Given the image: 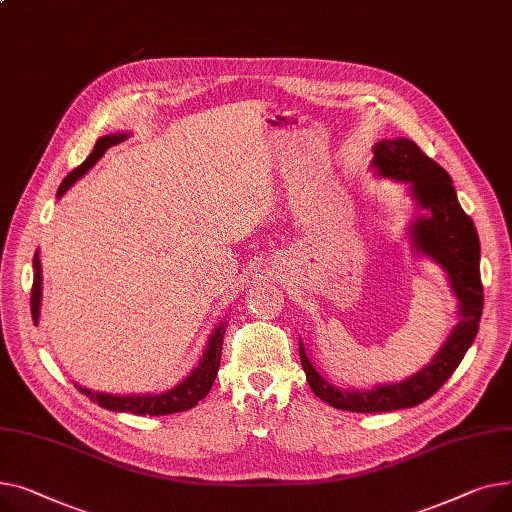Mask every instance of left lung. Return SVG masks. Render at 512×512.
Returning a JSON list of instances; mask_svg holds the SVG:
<instances>
[{
    "instance_id": "obj_1",
    "label": "left lung",
    "mask_w": 512,
    "mask_h": 512,
    "mask_svg": "<svg viewBox=\"0 0 512 512\" xmlns=\"http://www.w3.org/2000/svg\"><path fill=\"white\" fill-rule=\"evenodd\" d=\"M372 163L380 175L407 182L417 204L430 210V217H419L411 225L413 246L446 270L450 287L459 299L461 320L434 362L422 372L403 382L382 384L372 390H345L328 384L312 366L304 345L299 343V359L314 395L330 407L355 413L407 409L430 399L461 364L477 335L484 310L479 237L471 217L457 200L450 175L409 138L380 140L374 146Z\"/></svg>"
}]
</instances>
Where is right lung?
Segmentation results:
<instances>
[{
  "label": "right lung",
  "instance_id": "right-lung-1",
  "mask_svg": "<svg viewBox=\"0 0 512 512\" xmlns=\"http://www.w3.org/2000/svg\"><path fill=\"white\" fill-rule=\"evenodd\" d=\"M124 138H128V136L126 134H111V136L99 138L93 148V153L86 157V161L80 163L74 171H70L66 175L62 186H59V190H57V196H64L66 190L76 182V179L82 177L103 157V153L109 146L119 144ZM33 268H35V279H33V289H30V314H33V320L37 324L39 308H41V285H43L39 254H35V258H33ZM223 335H225V324H221L213 333V337H210L208 347L200 359V366L184 382H179L175 388L167 390V393L119 397V395H107V393H93V390L82 388V386H78V390L80 393H84L90 401L101 405L103 409H109V411H124V413H134V415H167V413L192 409L198 405V401H202L210 393V388H213V382H215L219 366H221Z\"/></svg>",
  "mask_w": 512,
  "mask_h": 512
}]
</instances>
